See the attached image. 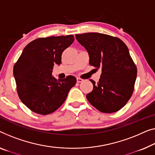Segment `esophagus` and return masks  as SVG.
<instances>
[{"label":"esophagus","mask_w":155,"mask_h":155,"mask_svg":"<svg viewBox=\"0 0 155 155\" xmlns=\"http://www.w3.org/2000/svg\"><path fill=\"white\" fill-rule=\"evenodd\" d=\"M77 83H81L84 81V79H82V78H77Z\"/></svg>","instance_id":"34e87169"}]
</instances>
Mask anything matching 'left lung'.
Listing matches in <instances>:
<instances>
[{
  "label": "left lung",
  "mask_w": 155,
  "mask_h": 155,
  "mask_svg": "<svg viewBox=\"0 0 155 155\" xmlns=\"http://www.w3.org/2000/svg\"><path fill=\"white\" fill-rule=\"evenodd\" d=\"M77 41L88 52L90 64L101 69L99 82L86 98L100 112L118 111L132 95L137 68L128 48L120 39L99 33L76 35Z\"/></svg>",
  "instance_id": "obj_1"
}]
</instances>
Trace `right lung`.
<instances>
[{
    "label": "right lung",
    "instance_id": "add662e5",
    "mask_svg": "<svg viewBox=\"0 0 155 155\" xmlns=\"http://www.w3.org/2000/svg\"><path fill=\"white\" fill-rule=\"evenodd\" d=\"M74 40L72 35L36 39L26 45L14 65L18 97L33 112L44 115L54 112L77 83L71 75L58 80L52 76L54 64L61 63L62 54Z\"/></svg>",
    "mask_w": 155,
    "mask_h": 155
}]
</instances>
